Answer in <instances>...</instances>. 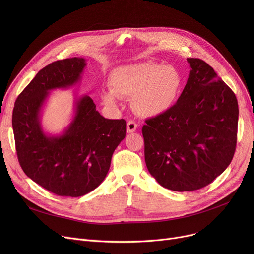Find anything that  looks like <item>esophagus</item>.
I'll use <instances>...</instances> for the list:
<instances>
[{
	"instance_id": "34e87169",
	"label": "esophagus",
	"mask_w": 254,
	"mask_h": 254,
	"mask_svg": "<svg viewBox=\"0 0 254 254\" xmlns=\"http://www.w3.org/2000/svg\"><path fill=\"white\" fill-rule=\"evenodd\" d=\"M138 127V125L134 122V120H129V122H127V131L128 132V134H130V132H134Z\"/></svg>"
}]
</instances>
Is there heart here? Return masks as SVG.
Listing matches in <instances>:
<instances>
[{"instance_id": "heart-1", "label": "heart", "mask_w": 254, "mask_h": 254, "mask_svg": "<svg viewBox=\"0 0 254 254\" xmlns=\"http://www.w3.org/2000/svg\"><path fill=\"white\" fill-rule=\"evenodd\" d=\"M109 86L111 90L102 93L107 105H116L117 96L132 98V109L137 114L152 117L174 107L183 80L175 66L143 62L114 69L109 76Z\"/></svg>"}]
</instances>
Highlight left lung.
<instances>
[{
	"label": "left lung",
	"mask_w": 254,
	"mask_h": 254,
	"mask_svg": "<svg viewBox=\"0 0 254 254\" xmlns=\"http://www.w3.org/2000/svg\"><path fill=\"white\" fill-rule=\"evenodd\" d=\"M190 72L177 103L146 119L145 163L164 188H205L229 167L237 144L238 102L234 91L206 62L188 59Z\"/></svg>",
	"instance_id": "8db88e82"
}]
</instances>
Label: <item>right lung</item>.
Masks as SVG:
<instances>
[{"label":"right lung","instance_id":"obj_1","mask_svg":"<svg viewBox=\"0 0 254 254\" xmlns=\"http://www.w3.org/2000/svg\"><path fill=\"white\" fill-rule=\"evenodd\" d=\"M85 65L82 58L49 64L22 90L12 114L21 169L34 182L61 196L77 197L97 189L126 137V120L103 117L88 96L75 101L74 118L62 135L44 132L41 111L49 91L78 83Z\"/></svg>","mask_w":254,"mask_h":254}]
</instances>
